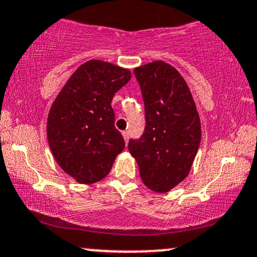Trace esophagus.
Masks as SVG:
<instances>
[{
  "mask_svg": "<svg viewBox=\"0 0 257 257\" xmlns=\"http://www.w3.org/2000/svg\"><path fill=\"white\" fill-rule=\"evenodd\" d=\"M122 135H123V138H124L125 143H128V139H129V133H128V132H123V133H122Z\"/></svg>",
  "mask_w": 257,
  "mask_h": 257,
  "instance_id": "esophagus-1",
  "label": "esophagus"
}]
</instances>
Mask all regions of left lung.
Wrapping results in <instances>:
<instances>
[{
	"mask_svg": "<svg viewBox=\"0 0 257 257\" xmlns=\"http://www.w3.org/2000/svg\"><path fill=\"white\" fill-rule=\"evenodd\" d=\"M134 75L145 105V131L131 139L128 149L137 159L144 184L167 192L190 173L202 138L200 120L188 85L172 65L153 61Z\"/></svg>",
	"mask_w": 257,
	"mask_h": 257,
	"instance_id": "1",
	"label": "left lung"
}]
</instances>
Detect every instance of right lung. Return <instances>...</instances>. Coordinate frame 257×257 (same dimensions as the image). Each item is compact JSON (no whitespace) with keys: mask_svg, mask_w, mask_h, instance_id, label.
Segmentation results:
<instances>
[{"mask_svg":"<svg viewBox=\"0 0 257 257\" xmlns=\"http://www.w3.org/2000/svg\"><path fill=\"white\" fill-rule=\"evenodd\" d=\"M131 77L129 70L89 60L73 72L53 102L47 122L49 147L61 169L81 184L105 178L124 149L111 102Z\"/></svg>","mask_w":257,"mask_h":257,"instance_id":"add662e5","label":"right lung"}]
</instances>
